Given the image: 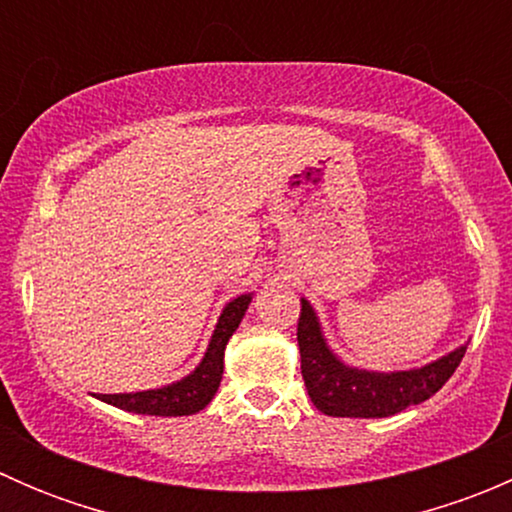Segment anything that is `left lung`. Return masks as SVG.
Segmentation results:
<instances>
[{"label":"left lung","mask_w":512,"mask_h":512,"mask_svg":"<svg viewBox=\"0 0 512 512\" xmlns=\"http://www.w3.org/2000/svg\"><path fill=\"white\" fill-rule=\"evenodd\" d=\"M297 342L302 356V379L312 404L327 416L349 418L394 416L431 399L451 379L466 354V347H458L456 352L441 356L421 369L391 371V374L354 369L342 364L327 347L317 314L307 299H302Z\"/></svg>","instance_id":"obj_1"}]
</instances>
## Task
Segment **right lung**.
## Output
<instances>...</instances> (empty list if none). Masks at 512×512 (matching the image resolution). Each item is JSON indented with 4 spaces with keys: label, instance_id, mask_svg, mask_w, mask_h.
<instances>
[{
    "label": "right lung",
    "instance_id": "add662e5",
    "mask_svg": "<svg viewBox=\"0 0 512 512\" xmlns=\"http://www.w3.org/2000/svg\"><path fill=\"white\" fill-rule=\"evenodd\" d=\"M252 302V294H240L232 299L223 309L215 327L213 339L208 344L203 361L193 374L185 379L175 381V384L163 386V389L151 391H136V394H98L96 399L106 401V404L118 406L123 411H133V414L146 416H190L198 414L200 409L213 401L215 391H218L220 379H223V356L230 337L235 329L240 327L242 317H245L247 307Z\"/></svg>",
    "mask_w": 512,
    "mask_h": 512
}]
</instances>
